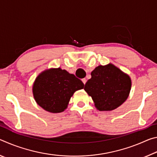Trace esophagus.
Instances as JSON below:
<instances>
[{
	"label": "esophagus",
	"mask_w": 157,
	"mask_h": 157,
	"mask_svg": "<svg viewBox=\"0 0 157 157\" xmlns=\"http://www.w3.org/2000/svg\"><path fill=\"white\" fill-rule=\"evenodd\" d=\"M82 81L84 83V84H86V78H83L82 79Z\"/></svg>",
	"instance_id": "1"
}]
</instances>
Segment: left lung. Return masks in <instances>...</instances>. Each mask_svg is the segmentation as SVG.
Here are the masks:
<instances>
[{
  "mask_svg": "<svg viewBox=\"0 0 157 157\" xmlns=\"http://www.w3.org/2000/svg\"><path fill=\"white\" fill-rule=\"evenodd\" d=\"M84 90L91 96L99 111H112L121 106L129 96L132 81L129 76L111 63L98 66Z\"/></svg>",
  "mask_w": 157,
  "mask_h": 157,
  "instance_id": "1",
  "label": "left lung"
}]
</instances>
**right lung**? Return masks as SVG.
Here are the masks:
<instances>
[{
    "label": "right lung",
    "instance_id": "add662e5",
    "mask_svg": "<svg viewBox=\"0 0 157 157\" xmlns=\"http://www.w3.org/2000/svg\"><path fill=\"white\" fill-rule=\"evenodd\" d=\"M83 88L80 79L58 68L39 74L34 82L33 92L36 103L44 110L60 113L67 108L74 93Z\"/></svg>",
    "mask_w": 157,
    "mask_h": 157
}]
</instances>
